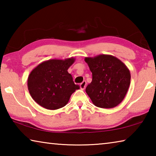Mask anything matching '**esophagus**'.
<instances>
[{"label": "esophagus", "instance_id": "esophagus-1", "mask_svg": "<svg viewBox=\"0 0 156 156\" xmlns=\"http://www.w3.org/2000/svg\"><path fill=\"white\" fill-rule=\"evenodd\" d=\"M86 85H87V82L86 81H83V83H81L80 84V88L82 90H84V89L86 87Z\"/></svg>", "mask_w": 156, "mask_h": 156}]
</instances>
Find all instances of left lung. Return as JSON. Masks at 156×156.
<instances>
[{"mask_svg": "<svg viewBox=\"0 0 156 156\" xmlns=\"http://www.w3.org/2000/svg\"><path fill=\"white\" fill-rule=\"evenodd\" d=\"M92 73L86 93L98 107L110 109L122 102L130 85L127 67L112 55L100 54L84 58Z\"/></svg>", "mask_w": 156, "mask_h": 156, "instance_id": "1", "label": "left lung"}]
</instances>
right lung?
I'll use <instances>...</instances> for the list:
<instances>
[{
  "label": "right lung",
  "mask_w": 156,
  "mask_h": 156,
  "mask_svg": "<svg viewBox=\"0 0 156 156\" xmlns=\"http://www.w3.org/2000/svg\"><path fill=\"white\" fill-rule=\"evenodd\" d=\"M74 58L51 59L41 62L28 76L27 87L36 103L49 110H56L68 103L72 94L80 87L75 84L67 70Z\"/></svg>",
  "instance_id": "add662e5"
}]
</instances>
